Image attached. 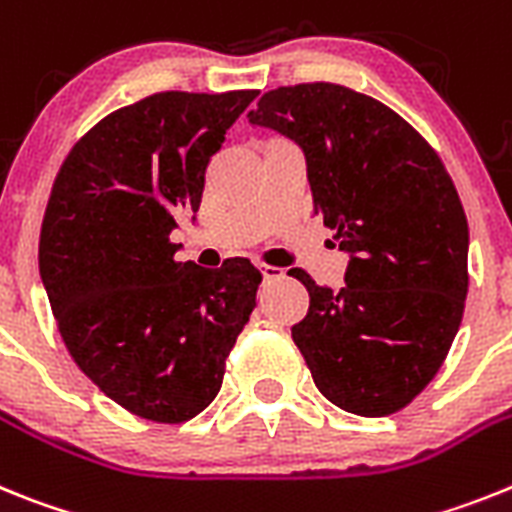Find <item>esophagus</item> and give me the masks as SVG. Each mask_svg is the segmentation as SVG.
<instances>
[{
    "instance_id": "esophagus-1",
    "label": "esophagus",
    "mask_w": 512,
    "mask_h": 512,
    "mask_svg": "<svg viewBox=\"0 0 512 512\" xmlns=\"http://www.w3.org/2000/svg\"><path fill=\"white\" fill-rule=\"evenodd\" d=\"M260 273H262V278H265V281H278V278L283 275V270L273 268V265H260Z\"/></svg>"
}]
</instances>
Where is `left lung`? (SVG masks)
Here are the masks:
<instances>
[{
	"mask_svg": "<svg viewBox=\"0 0 512 512\" xmlns=\"http://www.w3.org/2000/svg\"><path fill=\"white\" fill-rule=\"evenodd\" d=\"M247 118L299 144L314 216L350 257L337 291L291 270L309 291L291 335L311 379L353 415L402 410L446 361L469 288V224L441 157L402 115L342 84L278 87Z\"/></svg>",
	"mask_w": 512,
	"mask_h": 512,
	"instance_id": "left-lung-1",
	"label": "left lung"
}]
</instances>
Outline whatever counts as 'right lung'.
I'll use <instances>...</instances> for the list:
<instances>
[{"instance_id":"1","label":"right lung","mask_w":512,"mask_h":512,"mask_svg":"<svg viewBox=\"0 0 512 512\" xmlns=\"http://www.w3.org/2000/svg\"><path fill=\"white\" fill-rule=\"evenodd\" d=\"M255 90L159 92L102 118L61 164L38 265L71 358L105 397L154 422H185L219 394L262 275L177 262L206 167Z\"/></svg>"}]
</instances>
